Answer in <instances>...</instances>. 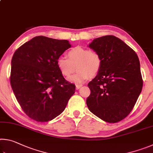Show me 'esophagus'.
<instances>
[{
    "label": "esophagus",
    "instance_id": "34e87169",
    "mask_svg": "<svg viewBox=\"0 0 153 153\" xmlns=\"http://www.w3.org/2000/svg\"><path fill=\"white\" fill-rule=\"evenodd\" d=\"M82 86V84H77L76 86V89L77 90H78V89H79L80 88H81Z\"/></svg>",
    "mask_w": 153,
    "mask_h": 153
}]
</instances>
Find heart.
Masks as SVG:
<instances>
[{
  "label": "heart",
  "instance_id": "1",
  "mask_svg": "<svg viewBox=\"0 0 153 153\" xmlns=\"http://www.w3.org/2000/svg\"><path fill=\"white\" fill-rule=\"evenodd\" d=\"M68 59L59 56L56 65L65 77H69L76 70L77 73L69 78L71 82L80 84L100 71L102 66L101 56L97 52L82 46H76L67 53Z\"/></svg>",
  "mask_w": 153,
  "mask_h": 153
}]
</instances>
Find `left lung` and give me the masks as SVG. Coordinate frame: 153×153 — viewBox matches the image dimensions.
Segmentation results:
<instances>
[{
	"label": "left lung",
	"mask_w": 153,
	"mask_h": 153,
	"mask_svg": "<svg viewBox=\"0 0 153 153\" xmlns=\"http://www.w3.org/2000/svg\"><path fill=\"white\" fill-rule=\"evenodd\" d=\"M102 59L100 71L88 84L86 104L91 112L108 123L129 115L142 91L140 61L132 48L114 36L95 38L88 45Z\"/></svg>",
	"instance_id": "obj_1"
}]
</instances>
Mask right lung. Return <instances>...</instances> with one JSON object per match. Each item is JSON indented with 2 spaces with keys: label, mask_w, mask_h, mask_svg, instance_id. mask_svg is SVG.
<instances>
[{
  "label": "right lung",
  "mask_w": 153,
  "mask_h": 153,
  "mask_svg": "<svg viewBox=\"0 0 153 153\" xmlns=\"http://www.w3.org/2000/svg\"><path fill=\"white\" fill-rule=\"evenodd\" d=\"M71 45L68 40L40 36L16 50L11 60L10 82L21 107L39 122L63 112L76 86L64 78L56 60Z\"/></svg>",
  "instance_id": "1"
}]
</instances>
